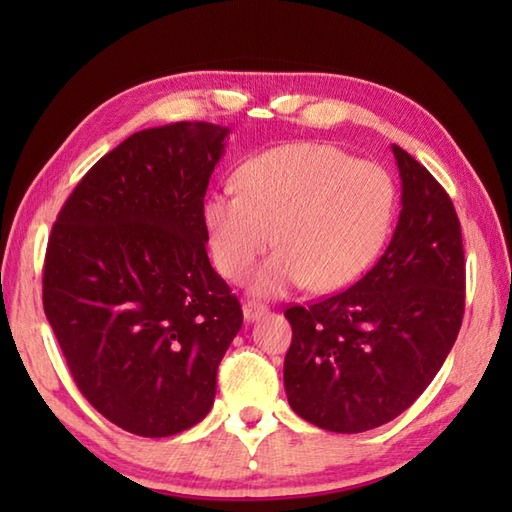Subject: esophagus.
<instances>
[{"label":"esophagus","instance_id":"esophagus-1","mask_svg":"<svg viewBox=\"0 0 512 512\" xmlns=\"http://www.w3.org/2000/svg\"><path fill=\"white\" fill-rule=\"evenodd\" d=\"M266 312H268V308L264 306V303H257V301L244 303V319L246 321H257L259 317H264Z\"/></svg>","mask_w":512,"mask_h":512}]
</instances>
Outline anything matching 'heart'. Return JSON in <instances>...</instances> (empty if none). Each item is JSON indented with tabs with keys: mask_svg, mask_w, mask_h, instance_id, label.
<instances>
[{
	"mask_svg": "<svg viewBox=\"0 0 512 512\" xmlns=\"http://www.w3.org/2000/svg\"><path fill=\"white\" fill-rule=\"evenodd\" d=\"M235 182L239 193L217 191L204 202L206 242L215 268L239 281L275 235L279 250L253 277L259 295L352 286L394 224L398 195L389 173L334 145L266 149L237 169Z\"/></svg>",
	"mask_w": 512,
	"mask_h": 512,
	"instance_id": "1",
	"label": "heart"
}]
</instances>
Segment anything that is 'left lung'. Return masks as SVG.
<instances>
[{"label": "left lung", "mask_w": 512, "mask_h": 512, "mask_svg": "<svg viewBox=\"0 0 512 512\" xmlns=\"http://www.w3.org/2000/svg\"><path fill=\"white\" fill-rule=\"evenodd\" d=\"M394 237L354 286L284 314L292 343L284 385L292 411L334 433L394 420L440 372L464 317V248L453 202L405 149Z\"/></svg>", "instance_id": "8db88e82"}]
</instances>
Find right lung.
Listing matches in <instances>:
<instances>
[{
  "instance_id": "right-lung-1",
  "label": "right lung",
  "mask_w": 512,
  "mask_h": 512,
  "mask_svg": "<svg viewBox=\"0 0 512 512\" xmlns=\"http://www.w3.org/2000/svg\"><path fill=\"white\" fill-rule=\"evenodd\" d=\"M228 129L136 132L85 173L52 226L43 310L76 387L129 433L167 438L213 407L242 306L206 255L204 195Z\"/></svg>"
}]
</instances>
